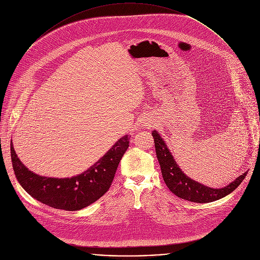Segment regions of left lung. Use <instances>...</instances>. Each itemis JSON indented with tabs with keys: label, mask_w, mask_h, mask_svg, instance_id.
Returning <instances> with one entry per match:
<instances>
[{
	"label": "left lung",
	"mask_w": 260,
	"mask_h": 260,
	"mask_svg": "<svg viewBox=\"0 0 260 260\" xmlns=\"http://www.w3.org/2000/svg\"><path fill=\"white\" fill-rule=\"evenodd\" d=\"M152 136L154 138L155 151L160 165L165 183L174 194L182 200L200 204L211 203L220 200L233 192L247 175V172L244 173L234 182L229 184L228 186L220 189L205 186V185L190 179L181 171L173 158L172 153L168 149L165 141L156 131L152 132Z\"/></svg>",
	"instance_id": "8db88e82"
}]
</instances>
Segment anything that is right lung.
I'll return each instance as SVG.
<instances>
[{
    "mask_svg": "<svg viewBox=\"0 0 260 260\" xmlns=\"http://www.w3.org/2000/svg\"><path fill=\"white\" fill-rule=\"evenodd\" d=\"M129 141V136L122 137L91 168L72 178H48L34 174L19 160L11 142L12 166L18 182L34 199L55 209L77 211L94 203L109 190Z\"/></svg>",
    "mask_w": 260,
    "mask_h": 260,
    "instance_id": "right-lung-1",
    "label": "right lung"
}]
</instances>
